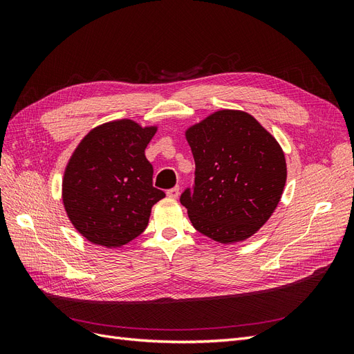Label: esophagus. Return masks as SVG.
I'll use <instances>...</instances> for the list:
<instances>
[{"instance_id":"obj_1","label":"esophagus","mask_w":354,"mask_h":354,"mask_svg":"<svg viewBox=\"0 0 354 354\" xmlns=\"http://www.w3.org/2000/svg\"><path fill=\"white\" fill-rule=\"evenodd\" d=\"M180 195V189L178 187H171L167 190V196L171 199H177Z\"/></svg>"}]
</instances>
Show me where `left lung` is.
Returning <instances> with one entry per match:
<instances>
[{"label":"left lung","mask_w":354,"mask_h":354,"mask_svg":"<svg viewBox=\"0 0 354 354\" xmlns=\"http://www.w3.org/2000/svg\"><path fill=\"white\" fill-rule=\"evenodd\" d=\"M195 183L180 196L194 227L221 242H239L270 218L286 181L285 155L254 116L218 111L186 131Z\"/></svg>","instance_id":"8db88e82"}]
</instances>
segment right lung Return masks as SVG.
Listing matches in <instances>:
<instances>
[{
  "label": "right lung",
  "mask_w": 354,
  "mask_h": 354,
  "mask_svg": "<svg viewBox=\"0 0 354 354\" xmlns=\"http://www.w3.org/2000/svg\"><path fill=\"white\" fill-rule=\"evenodd\" d=\"M156 127L120 120L94 128L75 149L63 177V205L82 236L116 248L147 227L165 194L153 187L145 149Z\"/></svg>",
  "instance_id": "obj_1"
}]
</instances>
